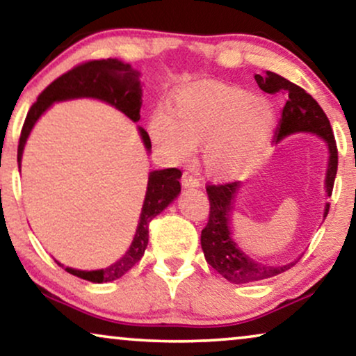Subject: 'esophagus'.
Here are the masks:
<instances>
[{
  "instance_id": "34e87169",
  "label": "esophagus",
  "mask_w": 356,
  "mask_h": 356,
  "mask_svg": "<svg viewBox=\"0 0 356 356\" xmlns=\"http://www.w3.org/2000/svg\"><path fill=\"white\" fill-rule=\"evenodd\" d=\"M181 184L184 188H199V186H201V181H199L196 177H193V175L184 172L183 178H181Z\"/></svg>"
}]
</instances>
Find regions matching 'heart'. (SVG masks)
<instances>
[{
	"label": "heart",
	"mask_w": 356,
	"mask_h": 356,
	"mask_svg": "<svg viewBox=\"0 0 356 356\" xmlns=\"http://www.w3.org/2000/svg\"><path fill=\"white\" fill-rule=\"evenodd\" d=\"M275 129V110L241 87L201 84L178 92L168 115L149 120L150 139L175 163L193 157L204 144V162L220 178H236L252 168Z\"/></svg>",
	"instance_id": "b5f03b06"
}]
</instances>
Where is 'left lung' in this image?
<instances>
[{"instance_id":"obj_1","label":"left lung","mask_w":356,"mask_h":356,"mask_svg":"<svg viewBox=\"0 0 356 356\" xmlns=\"http://www.w3.org/2000/svg\"><path fill=\"white\" fill-rule=\"evenodd\" d=\"M254 79L261 90L267 94L285 92L289 100L282 111L280 128L277 129V143L289 138L291 134H313L323 139L327 147V168H325L324 191L325 197H330L337 175V145H335L334 133L330 128L327 116L321 108L313 97L286 81L275 72L266 71V76L256 74ZM243 184L240 181L230 184H218V186H207V196L211 201V213L209 222L201 233V246L204 257L222 277H225L232 284H250L259 282L270 277L279 275L295 266L298 259L284 266H269L251 257L240 248L233 238V216H235V204ZM329 202H325L323 217H327Z\"/></svg>"}]
</instances>
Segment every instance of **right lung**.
<instances>
[{
    "label": "right lung",
    "instance_id": "obj_1",
    "mask_svg": "<svg viewBox=\"0 0 356 356\" xmlns=\"http://www.w3.org/2000/svg\"><path fill=\"white\" fill-rule=\"evenodd\" d=\"M139 77L140 72L131 67L129 63H123L116 60V58H106V60L84 63V65L67 71L66 74L53 81L38 95L37 102L31 106L27 113L17 147L19 168H21L24 147H26L33 126L42 118V115L58 102L76 99L100 100L115 106L116 110L128 116L133 123H138L140 120V105H143V86H140ZM138 131L145 150L150 152L152 144H150L147 131L140 128V126ZM179 178H181V172L178 168L154 170V172L149 173L147 191H145L144 204L143 209H140L138 228H136L134 238L131 241L128 251L118 261H115L113 264L105 267V269L81 270L66 267V272L79 277V279L94 282V284H105V282L120 279L129 269H133L140 261V257L144 256L145 248H147L150 220L165 211L168 204H172L181 193ZM56 264L65 267L58 261Z\"/></svg>",
    "mask_w": 356,
    "mask_h": 356
}]
</instances>
